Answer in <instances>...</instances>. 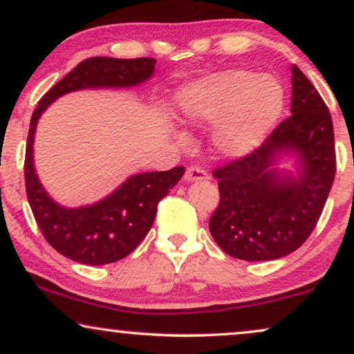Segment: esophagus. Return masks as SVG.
Listing matches in <instances>:
<instances>
[{
  "instance_id": "esophagus-1",
  "label": "esophagus",
  "mask_w": 354,
  "mask_h": 354,
  "mask_svg": "<svg viewBox=\"0 0 354 354\" xmlns=\"http://www.w3.org/2000/svg\"><path fill=\"white\" fill-rule=\"evenodd\" d=\"M207 172L201 166H192L187 169L185 172V182H198V180H206Z\"/></svg>"
}]
</instances>
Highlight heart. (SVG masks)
I'll return each instance as SVG.
<instances>
[{"mask_svg": "<svg viewBox=\"0 0 354 354\" xmlns=\"http://www.w3.org/2000/svg\"><path fill=\"white\" fill-rule=\"evenodd\" d=\"M285 93L272 75L230 69L187 86L178 100L192 124H217L214 145L222 154L240 158L261 147L282 115Z\"/></svg>", "mask_w": 354, "mask_h": 354, "instance_id": "1", "label": "heart"}]
</instances>
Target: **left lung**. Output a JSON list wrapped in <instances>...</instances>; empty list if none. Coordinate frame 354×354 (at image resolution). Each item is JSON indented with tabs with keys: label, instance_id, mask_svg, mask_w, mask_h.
I'll return each mask as SVG.
<instances>
[{
	"label": "left lung",
	"instance_id": "obj_1",
	"mask_svg": "<svg viewBox=\"0 0 354 354\" xmlns=\"http://www.w3.org/2000/svg\"><path fill=\"white\" fill-rule=\"evenodd\" d=\"M292 115L259 148L212 171L221 200L209 221L216 243L245 261H272L298 250L316 227L337 171L332 115L308 77L292 67ZM299 158L297 176L274 167Z\"/></svg>",
	"mask_w": 354,
	"mask_h": 354
}]
</instances>
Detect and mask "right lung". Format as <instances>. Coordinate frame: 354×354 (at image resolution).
Returning a JSON list of instances; mask_svg holds the SVG:
<instances>
[{
    "label": "right lung",
    "mask_w": 354,
    "mask_h": 354,
    "mask_svg": "<svg viewBox=\"0 0 354 354\" xmlns=\"http://www.w3.org/2000/svg\"><path fill=\"white\" fill-rule=\"evenodd\" d=\"M156 59L90 57L75 66L38 101L27 137L26 192L38 227L48 243L66 258L86 266H103L125 258L151 229L158 203L180 180L185 167L164 172H145L129 177L122 185L95 205L59 206L38 180L33 167V135L40 115L53 101L69 91L114 86L125 88L148 80Z\"/></svg>",
    "instance_id": "right-lung-1"
}]
</instances>
